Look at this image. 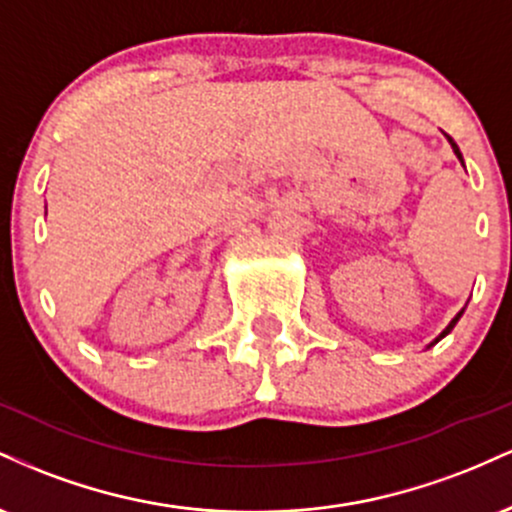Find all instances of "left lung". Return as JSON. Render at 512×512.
<instances>
[{
    "mask_svg": "<svg viewBox=\"0 0 512 512\" xmlns=\"http://www.w3.org/2000/svg\"><path fill=\"white\" fill-rule=\"evenodd\" d=\"M448 142H450V146H452V151H455V156L457 158H460V161H462V154H460V146H457L455 142H452V137H448ZM462 313H464V310H460V313H457L455 317H452V320H450V325L448 327H445V330L443 332H440V337H436V342H433V344H438L440 342V339H443L445 337V334H450L452 332V327H455L457 325V320H460V317H462ZM431 344V346H433Z\"/></svg>",
    "mask_w": 512,
    "mask_h": 512,
    "instance_id": "left-lung-1",
    "label": "left lung"
}]
</instances>
